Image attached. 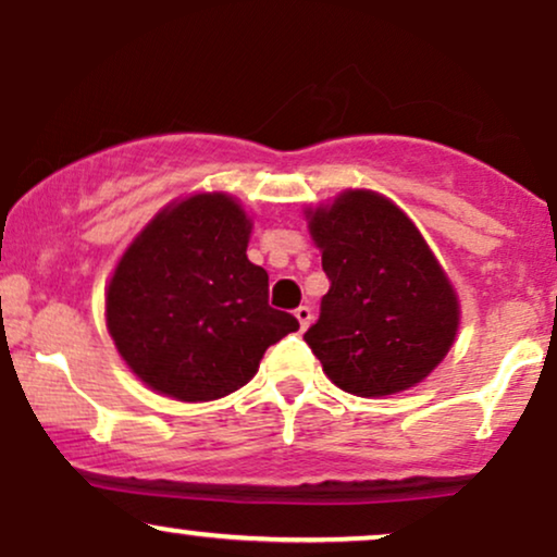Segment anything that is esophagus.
<instances>
[{"mask_svg":"<svg viewBox=\"0 0 557 557\" xmlns=\"http://www.w3.org/2000/svg\"><path fill=\"white\" fill-rule=\"evenodd\" d=\"M293 314H296V319H298V324H300V330H306L311 324V319H314V314H311V309L309 306H298L296 311H293Z\"/></svg>","mask_w":557,"mask_h":557,"instance_id":"esophagus-1","label":"esophagus"}]
</instances>
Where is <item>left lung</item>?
Listing matches in <instances>:
<instances>
[{
	"label": "left lung",
	"instance_id": "8db88e82",
	"mask_svg": "<svg viewBox=\"0 0 557 557\" xmlns=\"http://www.w3.org/2000/svg\"><path fill=\"white\" fill-rule=\"evenodd\" d=\"M330 290L304 341L337 387L382 398L419 385L453 348L461 304L424 235L387 196L348 188L306 209Z\"/></svg>",
	"mask_w": 557,
	"mask_h": 557
}]
</instances>
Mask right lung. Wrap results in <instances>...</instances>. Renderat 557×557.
Listing matches in <instances>:
<instances>
[{
	"mask_svg": "<svg viewBox=\"0 0 557 557\" xmlns=\"http://www.w3.org/2000/svg\"><path fill=\"white\" fill-rule=\"evenodd\" d=\"M251 216L222 190L159 209L114 267L107 330L120 359L159 395L225 398L251 382L264 350L298 330L272 309L270 274L246 257Z\"/></svg>",
	"mask_w": 557,
	"mask_h": 557,
	"instance_id": "right-lung-1",
	"label": "right lung"
}]
</instances>
